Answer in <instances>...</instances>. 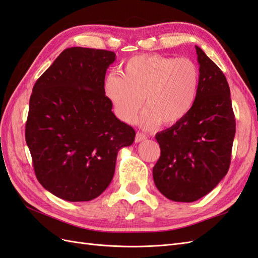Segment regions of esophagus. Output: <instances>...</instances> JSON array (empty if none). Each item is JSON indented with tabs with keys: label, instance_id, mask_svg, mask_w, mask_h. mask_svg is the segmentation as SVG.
Listing matches in <instances>:
<instances>
[{
	"label": "esophagus",
	"instance_id": "obj_1",
	"mask_svg": "<svg viewBox=\"0 0 258 258\" xmlns=\"http://www.w3.org/2000/svg\"><path fill=\"white\" fill-rule=\"evenodd\" d=\"M146 139H147V136L145 134L141 133V132H137V133H136V137H135V142L136 143H140L142 141H145Z\"/></svg>",
	"mask_w": 258,
	"mask_h": 258
}]
</instances>
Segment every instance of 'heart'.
<instances>
[{
  "label": "heart",
  "mask_w": 258,
  "mask_h": 258,
  "mask_svg": "<svg viewBox=\"0 0 258 258\" xmlns=\"http://www.w3.org/2000/svg\"><path fill=\"white\" fill-rule=\"evenodd\" d=\"M199 83V68L191 59L152 53L128 59L122 76H107L104 93L115 114L126 123L134 122L145 99L147 109L140 123L152 128L160 122L175 125L187 116L197 101Z\"/></svg>",
  "instance_id": "obj_1"
}]
</instances>
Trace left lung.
Instances as JSON below:
<instances>
[{"label": "left lung", "mask_w": 258, "mask_h": 258, "mask_svg": "<svg viewBox=\"0 0 258 258\" xmlns=\"http://www.w3.org/2000/svg\"><path fill=\"white\" fill-rule=\"evenodd\" d=\"M197 101L189 114L156 134L160 157L154 182L169 200L194 202L212 191L230 168L235 116L224 74L200 47Z\"/></svg>", "instance_id": "1"}]
</instances>
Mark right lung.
<instances>
[{
  "mask_svg": "<svg viewBox=\"0 0 258 258\" xmlns=\"http://www.w3.org/2000/svg\"><path fill=\"white\" fill-rule=\"evenodd\" d=\"M114 61L113 51L67 48L33 88L25 139L39 183L60 199L99 197L112 181L118 151L135 140L104 93Z\"/></svg>",
  "mask_w": 258,
  "mask_h": 258,
  "instance_id": "right-lung-1",
  "label": "right lung"
}]
</instances>
